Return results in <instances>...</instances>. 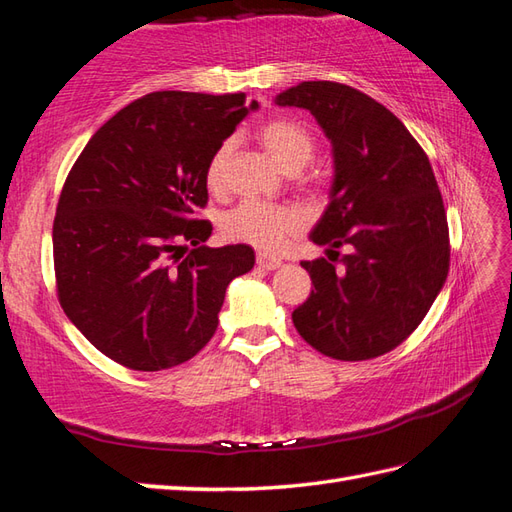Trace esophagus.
Instances as JSON below:
<instances>
[{"instance_id": "obj_1", "label": "esophagus", "mask_w": 512, "mask_h": 512, "mask_svg": "<svg viewBox=\"0 0 512 512\" xmlns=\"http://www.w3.org/2000/svg\"><path fill=\"white\" fill-rule=\"evenodd\" d=\"M256 263H258V267H263V269L271 271V269H278V267L282 265V260H280L278 256H274V254L258 252V254H256Z\"/></svg>"}]
</instances>
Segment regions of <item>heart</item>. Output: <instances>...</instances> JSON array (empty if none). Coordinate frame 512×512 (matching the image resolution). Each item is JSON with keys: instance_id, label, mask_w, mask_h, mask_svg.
Segmentation results:
<instances>
[{"instance_id": "heart-1", "label": "heart", "mask_w": 512, "mask_h": 512, "mask_svg": "<svg viewBox=\"0 0 512 512\" xmlns=\"http://www.w3.org/2000/svg\"><path fill=\"white\" fill-rule=\"evenodd\" d=\"M258 142L282 170L300 173L313 160L315 138L302 122L276 118L258 129ZM234 151V142L225 140L212 153L206 181L210 190H221L225 184V170ZM306 225V214L293 206H274L263 201H243L223 217V232L234 241L249 243L260 249H278L287 236L300 232Z\"/></svg>"}]
</instances>
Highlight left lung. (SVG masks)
<instances>
[{"label": "left lung", "mask_w": 512, "mask_h": 512, "mask_svg": "<svg viewBox=\"0 0 512 512\" xmlns=\"http://www.w3.org/2000/svg\"><path fill=\"white\" fill-rule=\"evenodd\" d=\"M309 109L333 146L331 201L311 232L335 256L302 260L313 289L293 311L306 344L342 361L394 350L449 274V227L434 170L405 124L355 87L304 81L276 96ZM337 246L349 254L337 268Z\"/></svg>", "instance_id": "8db88e82"}]
</instances>
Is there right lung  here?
Listing matches in <instances>:
<instances>
[{"label": "right lung", "instance_id": "add662e5", "mask_svg": "<svg viewBox=\"0 0 512 512\" xmlns=\"http://www.w3.org/2000/svg\"><path fill=\"white\" fill-rule=\"evenodd\" d=\"M254 109L245 94H146L102 124L67 175L52 227L59 302L120 366L195 357L227 285L254 267L249 245H203L212 225L197 219L212 153Z\"/></svg>", "mask_w": 512, "mask_h": 512}]
</instances>
